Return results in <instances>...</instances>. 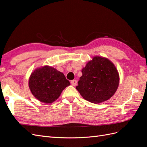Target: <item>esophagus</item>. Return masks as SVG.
<instances>
[{"instance_id":"obj_1","label":"esophagus","mask_w":147,"mask_h":147,"mask_svg":"<svg viewBox=\"0 0 147 147\" xmlns=\"http://www.w3.org/2000/svg\"><path fill=\"white\" fill-rule=\"evenodd\" d=\"M71 84H72L73 86L77 85V81L76 80H73L71 81Z\"/></svg>"}]
</instances>
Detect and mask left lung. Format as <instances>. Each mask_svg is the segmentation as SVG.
I'll use <instances>...</instances> for the list:
<instances>
[{
  "label": "left lung",
  "instance_id": "1",
  "mask_svg": "<svg viewBox=\"0 0 147 147\" xmlns=\"http://www.w3.org/2000/svg\"><path fill=\"white\" fill-rule=\"evenodd\" d=\"M82 72L76 89L86 100L99 104L109 99L116 92L119 80L118 72L107 58L94 57Z\"/></svg>",
  "mask_w": 147,
  "mask_h": 147
}]
</instances>
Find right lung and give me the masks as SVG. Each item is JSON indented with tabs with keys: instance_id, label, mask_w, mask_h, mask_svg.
<instances>
[{
	"instance_id": "obj_1",
	"label": "right lung",
	"mask_w": 147,
	"mask_h": 147,
	"mask_svg": "<svg viewBox=\"0 0 147 147\" xmlns=\"http://www.w3.org/2000/svg\"><path fill=\"white\" fill-rule=\"evenodd\" d=\"M70 84L63 73L50 66L35 70L29 80L30 91L35 98L48 104L56 100Z\"/></svg>"
}]
</instances>
